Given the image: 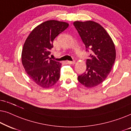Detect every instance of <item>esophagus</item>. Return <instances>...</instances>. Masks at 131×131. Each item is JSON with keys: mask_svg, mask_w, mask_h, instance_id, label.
Masks as SVG:
<instances>
[{"mask_svg": "<svg viewBox=\"0 0 131 131\" xmlns=\"http://www.w3.org/2000/svg\"><path fill=\"white\" fill-rule=\"evenodd\" d=\"M67 62L70 64H75L74 61H68Z\"/></svg>", "mask_w": 131, "mask_h": 131, "instance_id": "34e87169", "label": "esophagus"}]
</instances>
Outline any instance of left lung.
<instances>
[{
    "label": "left lung",
    "instance_id": "1",
    "mask_svg": "<svg viewBox=\"0 0 131 131\" xmlns=\"http://www.w3.org/2000/svg\"><path fill=\"white\" fill-rule=\"evenodd\" d=\"M78 30L86 47L90 52L86 60V71L78 76V80L86 88L101 83L111 71L116 59V49L112 38L104 28L92 21H75Z\"/></svg>",
    "mask_w": 131,
    "mask_h": 131
}]
</instances>
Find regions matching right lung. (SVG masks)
Returning a JSON list of instances; mask_svg holds the SVG:
<instances>
[{"label": "right lung", "instance_id": "right-lung-1", "mask_svg": "<svg viewBox=\"0 0 131 131\" xmlns=\"http://www.w3.org/2000/svg\"><path fill=\"white\" fill-rule=\"evenodd\" d=\"M69 26L62 21H45L32 30L23 46V67L30 78L43 88L52 86L60 79L61 64L49 55L53 40Z\"/></svg>", "mask_w": 131, "mask_h": 131}]
</instances>
